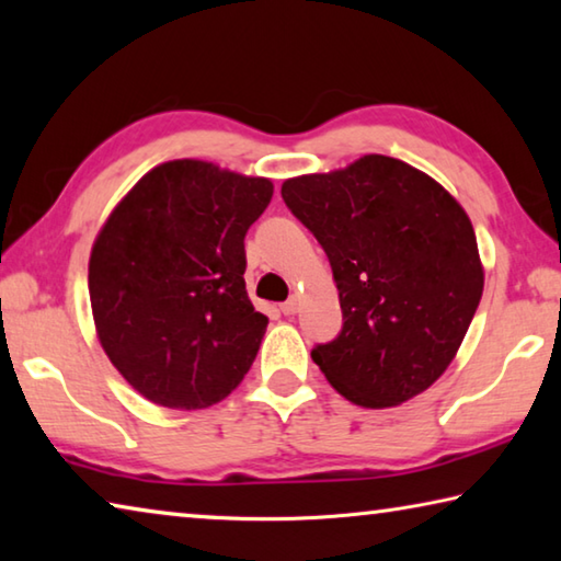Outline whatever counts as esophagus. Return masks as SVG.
I'll use <instances>...</instances> for the list:
<instances>
[{
  "mask_svg": "<svg viewBox=\"0 0 561 561\" xmlns=\"http://www.w3.org/2000/svg\"><path fill=\"white\" fill-rule=\"evenodd\" d=\"M299 307H301L299 297H291L289 301L282 304V314H284V317H294V314H297V311H299Z\"/></svg>",
  "mask_w": 561,
  "mask_h": 561,
  "instance_id": "esophagus-1",
  "label": "esophagus"
}]
</instances>
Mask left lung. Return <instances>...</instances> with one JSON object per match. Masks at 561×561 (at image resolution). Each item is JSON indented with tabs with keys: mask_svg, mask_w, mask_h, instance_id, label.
<instances>
[{
	"mask_svg": "<svg viewBox=\"0 0 561 561\" xmlns=\"http://www.w3.org/2000/svg\"><path fill=\"white\" fill-rule=\"evenodd\" d=\"M324 247L344 329L311 351L334 391L393 408L428 391L458 354L485 287L468 213L438 180L388 156L282 183Z\"/></svg>",
	"mask_w": 561,
	"mask_h": 561,
	"instance_id": "obj_1",
	"label": "left lung"
}]
</instances>
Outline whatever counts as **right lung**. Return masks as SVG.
<instances>
[{"label":"right lung","mask_w":561,"mask_h":561,"mask_svg":"<svg viewBox=\"0 0 561 561\" xmlns=\"http://www.w3.org/2000/svg\"><path fill=\"white\" fill-rule=\"evenodd\" d=\"M274 193L207 160H168L113 207L91 247L103 351L150 403L201 411L242 383L270 319L244 289V234Z\"/></svg>","instance_id":"1"}]
</instances>
